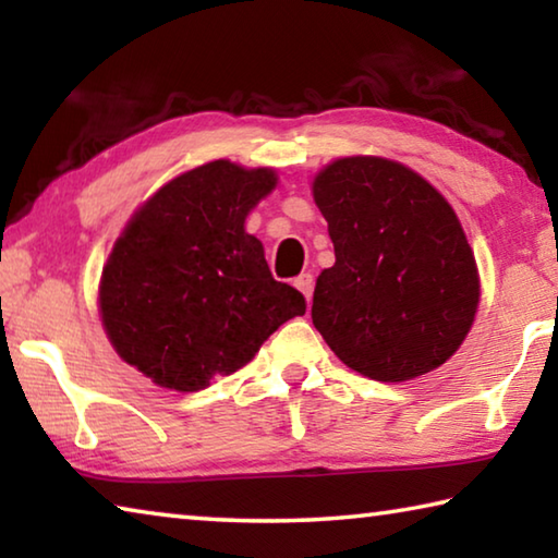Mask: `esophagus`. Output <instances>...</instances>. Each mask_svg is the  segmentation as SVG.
Returning <instances> with one entry per match:
<instances>
[{"label":"esophagus","mask_w":558,"mask_h":558,"mask_svg":"<svg viewBox=\"0 0 558 558\" xmlns=\"http://www.w3.org/2000/svg\"><path fill=\"white\" fill-rule=\"evenodd\" d=\"M295 288L302 292V295L307 298V302H310V298H313V290H315V278L310 276V272H302V276H298L295 278Z\"/></svg>","instance_id":"1"}]
</instances>
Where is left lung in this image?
I'll use <instances>...</instances> for the list:
<instances>
[{"label":"left lung","instance_id":"1","mask_svg":"<svg viewBox=\"0 0 558 558\" xmlns=\"http://www.w3.org/2000/svg\"><path fill=\"white\" fill-rule=\"evenodd\" d=\"M313 196L335 243L319 272L313 325L329 349L376 381L446 364L475 323L480 276L452 206L413 169L342 157Z\"/></svg>","mask_w":558,"mask_h":558}]
</instances>
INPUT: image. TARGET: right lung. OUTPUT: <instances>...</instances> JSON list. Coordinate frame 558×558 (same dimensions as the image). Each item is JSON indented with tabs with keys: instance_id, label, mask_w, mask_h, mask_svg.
Wrapping results in <instances>:
<instances>
[{
	"instance_id": "obj_1",
	"label": "right lung",
	"mask_w": 558,
	"mask_h": 558,
	"mask_svg": "<svg viewBox=\"0 0 558 558\" xmlns=\"http://www.w3.org/2000/svg\"><path fill=\"white\" fill-rule=\"evenodd\" d=\"M278 184L272 169L229 159L179 174L140 206L100 278V317L116 352L155 384L202 391L251 362L305 315L278 282L245 216Z\"/></svg>"
}]
</instances>
